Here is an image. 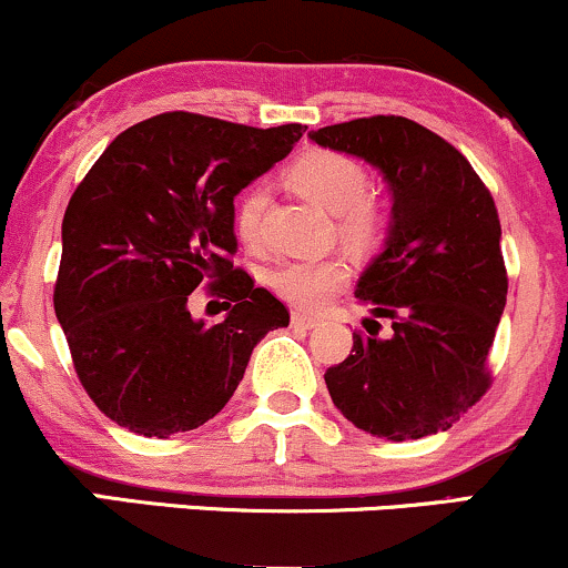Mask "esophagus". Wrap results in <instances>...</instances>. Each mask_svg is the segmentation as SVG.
<instances>
[{
  "label": "esophagus",
  "mask_w": 568,
  "mask_h": 568,
  "mask_svg": "<svg viewBox=\"0 0 568 568\" xmlns=\"http://www.w3.org/2000/svg\"><path fill=\"white\" fill-rule=\"evenodd\" d=\"M291 323L296 325V328H315V325L321 321H317V317H312V315H304V312H293Z\"/></svg>",
  "instance_id": "34e87169"
}]
</instances>
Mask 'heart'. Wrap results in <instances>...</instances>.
Wrapping results in <instances>:
<instances>
[{
  "label": "heart",
  "mask_w": 568,
  "mask_h": 568,
  "mask_svg": "<svg viewBox=\"0 0 568 568\" xmlns=\"http://www.w3.org/2000/svg\"><path fill=\"white\" fill-rule=\"evenodd\" d=\"M285 179L298 194L317 202L328 213H336V232L344 243L368 247L382 240L384 211L366 197L368 173L355 158L331 149H315L293 162ZM264 211V189L251 186L240 194L232 211V226L240 243L247 247L262 245ZM349 275V264L342 256L283 258L266 270L264 283L293 306L321 310L336 291L347 285Z\"/></svg>",
  "instance_id": "b5f03b06"
}]
</instances>
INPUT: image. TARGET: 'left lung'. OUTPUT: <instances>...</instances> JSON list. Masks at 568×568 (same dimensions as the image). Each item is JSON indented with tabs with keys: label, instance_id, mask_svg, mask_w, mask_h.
<instances>
[{
	"label": "left lung",
	"instance_id": "obj_1",
	"mask_svg": "<svg viewBox=\"0 0 568 568\" xmlns=\"http://www.w3.org/2000/svg\"><path fill=\"white\" fill-rule=\"evenodd\" d=\"M310 139L379 168L393 192L387 245L355 288L377 321L325 371L331 400L387 440L456 425L491 387L486 361L507 302L491 192L459 149L406 116H361ZM384 316L394 331L379 337Z\"/></svg>",
	"mask_w": 568,
	"mask_h": 568
}]
</instances>
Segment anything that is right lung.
<instances>
[{
    "mask_svg": "<svg viewBox=\"0 0 568 568\" xmlns=\"http://www.w3.org/2000/svg\"><path fill=\"white\" fill-rule=\"evenodd\" d=\"M304 130L165 112L116 135L74 189L55 317L84 393L120 427L168 438L205 425L243 382L253 347L288 325L285 304L232 262V211ZM200 284L227 298L216 326L187 312Z\"/></svg>",
    "mask_w": 568,
    "mask_h": 568,
    "instance_id": "right-lung-1",
    "label": "right lung"
}]
</instances>
